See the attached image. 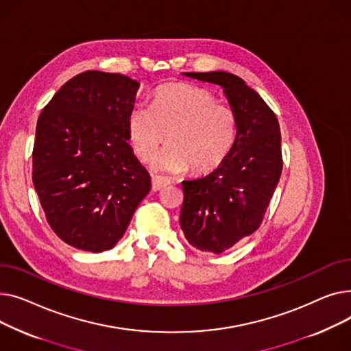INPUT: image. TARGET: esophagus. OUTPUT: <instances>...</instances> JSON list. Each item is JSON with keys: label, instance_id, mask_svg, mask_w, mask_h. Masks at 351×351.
<instances>
[{"label": "esophagus", "instance_id": "1", "mask_svg": "<svg viewBox=\"0 0 351 351\" xmlns=\"http://www.w3.org/2000/svg\"><path fill=\"white\" fill-rule=\"evenodd\" d=\"M169 184H170L169 178L158 177V176H153L152 177V189H153V191H160L162 189H166Z\"/></svg>", "mask_w": 351, "mask_h": 351}]
</instances>
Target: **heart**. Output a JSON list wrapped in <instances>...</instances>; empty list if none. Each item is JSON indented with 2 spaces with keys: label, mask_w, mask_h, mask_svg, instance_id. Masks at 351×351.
<instances>
[{
  "label": "heart",
  "mask_w": 351,
  "mask_h": 351,
  "mask_svg": "<svg viewBox=\"0 0 351 351\" xmlns=\"http://www.w3.org/2000/svg\"><path fill=\"white\" fill-rule=\"evenodd\" d=\"M239 130L235 110L218 103L208 89L189 84L160 86L152 105L137 103L128 116V134L134 153L150 160L166 138L169 144L153 166L181 173L190 166L195 173H210L232 152Z\"/></svg>",
  "instance_id": "heart-1"
}]
</instances>
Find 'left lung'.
Listing matches in <instances>:
<instances>
[{
	"label": "left lung",
	"mask_w": 351,
	"mask_h": 351,
	"mask_svg": "<svg viewBox=\"0 0 351 351\" xmlns=\"http://www.w3.org/2000/svg\"><path fill=\"white\" fill-rule=\"evenodd\" d=\"M218 85L235 110V146L213 173L182 181L181 230L194 248L222 254L254 234L282 174L279 121L265 100L239 76L228 72H185Z\"/></svg>",
	"instance_id": "left-lung-1"
}]
</instances>
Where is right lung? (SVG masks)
Segmentation results:
<instances>
[{
    "instance_id": "1",
    "label": "right lung",
    "mask_w": 351,
    "mask_h": 351,
    "mask_svg": "<svg viewBox=\"0 0 351 351\" xmlns=\"http://www.w3.org/2000/svg\"><path fill=\"white\" fill-rule=\"evenodd\" d=\"M138 86L120 73L82 72L38 117L34 187L53 232L80 251L112 250L152 189L128 141Z\"/></svg>"
}]
</instances>
